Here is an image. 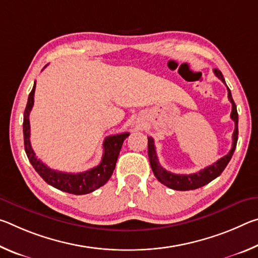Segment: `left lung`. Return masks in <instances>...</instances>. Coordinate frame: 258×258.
Returning <instances> with one entry per match:
<instances>
[{"mask_svg":"<svg viewBox=\"0 0 258 258\" xmlns=\"http://www.w3.org/2000/svg\"><path fill=\"white\" fill-rule=\"evenodd\" d=\"M214 74L220 78V80L225 83V80L222 73L218 71V69H214ZM228 87V85H226ZM228 98L230 102L232 103V111H231V118L234 121V132L232 135V148L229 151L228 155L222 157V158L218 159L216 163L213 165L208 166V167L200 169L199 172L194 173V174H174L168 171H166L163 168V166L159 164L158 157L156 154V148L154 143V139L148 138V156H149V161L152 172H154L155 176L157 177L160 183H163L166 186L171 187L173 190H178V191H187V190H195L198 189V187H202L204 185L208 184L209 182H212L214 178L221 175V173L224 171L226 165L229 164V161L232 158V155L235 150V147H237V141H238V111H237V106L232 99V95H231V91L228 87Z\"/></svg>","mask_w":258,"mask_h":258,"instance_id":"1","label":"left lung"}]
</instances>
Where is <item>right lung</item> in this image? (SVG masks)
I'll list each match as a JSON object with an SVG mask.
<instances>
[{
	"label": "right lung",
	"instance_id": "obj_1",
	"mask_svg": "<svg viewBox=\"0 0 258 258\" xmlns=\"http://www.w3.org/2000/svg\"><path fill=\"white\" fill-rule=\"evenodd\" d=\"M45 68V67H44ZM36 83H34L32 92L28 95L27 106L24 112V145L25 151L27 155L30 164L33 165L40 176L47 184L52 185L55 189L68 192L73 195H86L93 192L98 187L106 184L109 178L112 175L113 169L116 167V161L123 146L124 140L128 137L130 133H120L115 135H109L103 141V155L101 163L89 171L82 173H64L51 169L42 163L35 155L30 146V125L29 113L34 106V93Z\"/></svg>",
	"mask_w": 258,
	"mask_h": 258
}]
</instances>
